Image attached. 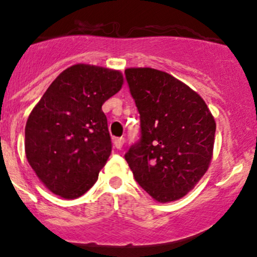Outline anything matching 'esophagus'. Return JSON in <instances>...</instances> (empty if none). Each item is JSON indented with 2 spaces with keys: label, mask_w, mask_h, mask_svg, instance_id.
<instances>
[{
  "label": "esophagus",
  "mask_w": 257,
  "mask_h": 257,
  "mask_svg": "<svg viewBox=\"0 0 257 257\" xmlns=\"http://www.w3.org/2000/svg\"><path fill=\"white\" fill-rule=\"evenodd\" d=\"M124 144V138L120 137V138H115L114 139V145L117 149H121V147H123Z\"/></svg>",
  "instance_id": "34e87169"
}]
</instances>
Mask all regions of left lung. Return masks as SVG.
I'll list each match as a JSON object with an SVG mask.
<instances>
[{
  "mask_svg": "<svg viewBox=\"0 0 257 257\" xmlns=\"http://www.w3.org/2000/svg\"><path fill=\"white\" fill-rule=\"evenodd\" d=\"M140 114V139L125 153L140 187L155 201H177L209 167L215 121L198 93L167 72L124 71Z\"/></svg>",
  "mask_w": 257,
  "mask_h": 257,
  "instance_id": "8db88e82",
  "label": "left lung"
}]
</instances>
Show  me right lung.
I'll return each mask as SVG.
<instances>
[{
  "label": "right lung",
  "instance_id": "1",
  "mask_svg": "<svg viewBox=\"0 0 257 257\" xmlns=\"http://www.w3.org/2000/svg\"><path fill=\"white\" fill-rule=\"evenodd\" d=\"M121 85L117 70L72 65L33 108L26 124V156L53 193L74 199L94 185L112 151L102 104Z\"/></svg>",
  "mask_w": 257,
  "mask_h": 257
}]
</instances>
